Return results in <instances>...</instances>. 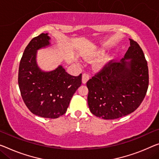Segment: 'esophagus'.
<instances>
[{"label": "esophagus", "instance_id": "esophagus-1", "mask_svg": "<svg viewBox=\"0 0 159 159\" xmlns=\"http://www.w3.org/2000/svg\"><path fill=\"white\" fill-rule=\"evenodd\" d=\"M89 80V75L87 74V73H84L82 75V83L83 84H86L87 82Z\"/></svg>", "mask_w": 159, "mask_h": 159}]
</instances>
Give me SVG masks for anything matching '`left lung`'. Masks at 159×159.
Instances as JSON below:
<instances>
[{"instance_id": "8db88e82", "label": "left lung", "mask_w": 159, "mask_h": 159, "mask_svg": "<svg viewBox=\"0 0 159 159\" xmlns=\"http://www.w3.org/2000/svg\"><path fill=\"white\" fill-rule=\"evenodd\" d=\"M129 40L130 47L124 58L109 62L87 82L88 105L97 117L115 119L128 115L140 106L146 96L147 62L139 44Z\"/></svg>"}]
</instances>
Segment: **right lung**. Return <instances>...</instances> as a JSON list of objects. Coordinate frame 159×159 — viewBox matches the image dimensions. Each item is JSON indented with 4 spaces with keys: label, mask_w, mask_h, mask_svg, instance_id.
Returning a JSON list of instances; mask_svg holds the SVG:
<instances>
[{
    "label": "right lung",
    "mask_w": 159,
    "mask_h": 159,
    "mask_svg": "<svg viewBox=\"0 0 159 159\" xmlns=\"http://www.w3.org/2000/svg\"><path fill=\"white\" fill-rule=\"evenodd\" d=\"M48 33L34 38L24 50L18 70V85L24 103L35 115L56 119L67 111L70 100L82 84V74L75 77L58 66L42 71L36 62L38 50L50 45Z\"/></svg>",
    "instance_id": "right-lung-1"
}]
</instances>
